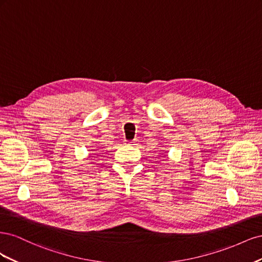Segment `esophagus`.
Returning <instances> with one entry per match:
<instances>
[{"instance_id": "1", "label": "esophagus", "mask_w": 262, "mask_h": 262, "mask_svg": "<svg viewBox=\"0 0 262 262\" xmlns=\"http://www.w3.org/2000/svg\"><path fill=\"white\" fill-rule=\"evenodd\" d=\"M126 142V143H128V144H134V143H136V141H125Z\"/></svg>"}]
</instances>
